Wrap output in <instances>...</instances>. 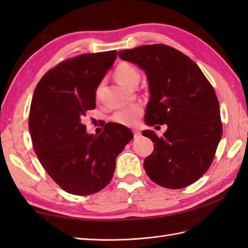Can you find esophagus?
I'll list each match as a JSON object with an SVG mask.
<instances>
[{
	"mask_svg": "<svg viewBox=\"0 0 248 248\" xmlns=\"http://www.w3.org/2000/svg\"><path fill=\"white\" fill-rule=\"evenodd\" d=\"M133 134H134V138H140V136L141 135L140 131L138 130V129H134V130H133Z\"/></svg>",
	"mask_w": 248,
	"mask_h": 248,
	"instance_id": "1",
	"label": "esophagus"
}]
</instances>
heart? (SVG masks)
<instances>
[{"label": "heart", "mask_w": 248, "mask_h": 248, "mask_svg": "<svg viewBox=\"0 0 248 248\" xmlns=\"http://www.w3.org/2000/svg\"><path fill=\"white\" fill-rule=\"evenodd\" d=\"M115 76L121 84H124V86H128L130 88L138 85L140 80V70L134 65L130 64V62H121V64H119L115 70ZM102 87L103 83H100L96 91L97 97H99L100 93H101ZM141 113H143V108L140 104H134L127 108L117 110L113 115L112 119L119 124L134 125L138 123Z\"/></svg>", "instance_id": "heart-1"}]
</instances>
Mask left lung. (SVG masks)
Here are the masks:
<instances>
[{
    "mask_svg": "<svg viewBox=\"0 0 248 248\" xmlns=\"http://www.w3.org/2000/svg\"><path fill=\"white\" fill-rule=\"evenodd\" d=\"M121 60L141 68L148 78L150 99L146 108L148 125L167 124L144 161L146 173L166 188H182L197 181L212 164L223 134L219 103L214 88L200 68L175 48L146 45L118 52Z\"/></svg>",
    "mask_w": 248,
    "mask_h": 248,
    "instance_id": "1",
    "label": "left lung"
}]
</instances>
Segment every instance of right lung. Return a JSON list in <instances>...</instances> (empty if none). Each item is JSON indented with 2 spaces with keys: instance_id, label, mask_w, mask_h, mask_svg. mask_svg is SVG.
<instances>
[{
  "instance_id": "add662e5",
  "label": "right lung",
  "mask_w": 248,
  "mask_h": 248,
  "mask_svg": "<svg viewBox=\"0 0 248 248\" xmlns=\"http://www.w3.org/2000/svg\"><path fill=\"white\" fill-rule=\"evenodd\" d=\"M117 51L81 54L60 62L37 84L29 127L35 154L64 191L86 196L112 180L116 157L133 139L131 130L109 123L87 134L83 119L96 108V91Z\"/></svg>"
}]
</instances>
